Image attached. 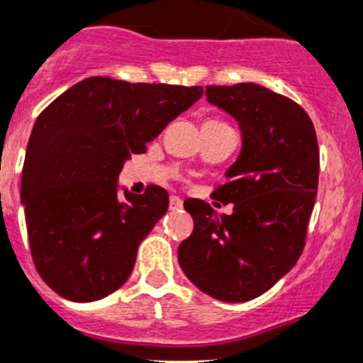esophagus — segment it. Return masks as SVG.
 Instances as JSON below:
<instances>
[{
	"mask_svg": "<svg viewBox=\"0 0 363 363\" xmlns=\"http://www.w3.org/2000/svg\"><path fill=\"white\" fill-rule=\"evenodd\" d=\"M182 208V201L179 197H170V209H181Z\"/></svg>",
	"mask_w": 363,
	"mask_h": 363,
	"instance_id": "obj_1",
	"label": "esophagus"
}]
</instances>
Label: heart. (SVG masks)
Masks as SVG:
<instances>
[{
  "mask_svg": "<svg viewBox=\"0 0 363 363\" xmlns=\"http://www.w3.org/2000/svg\"><path fill=\"white\" fill-rule=\"evenodd\" d=\"M213 121H215V120H213Z\"/></svg>",
  "mask_w": 363,
  "mask_h": 363,
  "instance_id": "heart-1",
  "label": "heart"
}]
</instances>
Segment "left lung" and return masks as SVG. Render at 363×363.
I'll list each match as a JSON object with an SVG mask.
<instances>
[{
  "instance_id": "1",
  "label": "left lung",
  "mask_w": 363,
  "mask_h": 363,
  "mask_svg": "<svg viewBox=\"0 0 363 363\" xmlns=\"http://www.w3.org/2000/svg\"><path fill=\"white\" fill-rule=\"evenodd\" d=\"M209 104L242 128V150L213 199L233 204L218 215L188 199L193 233L179 245V265L199 290L245 303L270 290L299 259L319 184V145L306 111L258 84L208 86Z\"/></svg>"
}]
</instances>
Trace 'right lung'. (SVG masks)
<instances>
[{"instance_id": "add662e5", "label": "right lung", "mask_w": 363, "mask_h": 363, "mask_svg": "<svg viewBox=\"0 0 363 363\" xmlns=\"http://www.w3.org/2000/svg\"><path fill=\"white\" fill-rule=\"evenodd\" d=\"M201 86L130 84L91 77L39 114L21 177L30 252L44 283L64 299L98 301L130 276L138 247L168 211V193L118 195L125 161L143 154Z\"/></svg>"}]
</instances>
